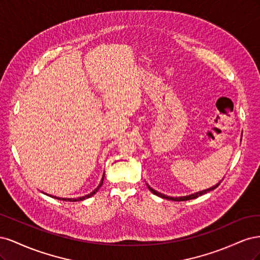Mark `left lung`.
I'll return each mask as SVG.
<instances>
[{"label": "left lung", "mask_w": 260, "mask_h": 260, "mask_svg": "<svg viewBox=\"0 0 260 260\" xmlns=\"http://www.w3.org/2000/svg\"><path fill=\"white\" fill-rule=\"evenodd\" d=\"M219 184H220V182H219L218 184L214 185L212 187L207 188V190L200 191V192H198V193H194V194H191V195H188V196H181V198H171V196H167V195H165V194H161V193H159V192L155 191L154 188H152L151 186H148V185H147V186H148V188H149V191H151L153 194H155V195H157V196H159V198L166 199V200H170V201H175V202H183V201H190V200L196 199V198H199V196H201V195H203V194H206L207 192H210V191H212V190H215V188H216Z\"/></svg>", "instance_id": "8db88e82"}]
</instances>
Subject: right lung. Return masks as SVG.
I'll return each instance as SVG.
<instances>
[{
  "label": "right lung",
  "mask_w": 260,
  "mask_h": 260,
  "mask_svg": "<svg viewBox=\"0 0 260 260\" xmlns=\"http://www.w3.org/2000/svg\"><path fill=\"white\" fill-rule=\"evenodd\" d=\"M103 180H104V175H103V178H102V181H101L100 185L95 188V190H94L93 192H91V193H90V194H88V195L81 196V198H78V199H60V198H56V196H52V198H55V199L60 200V201H67V202H79V201H83V200H85V199H89V198H91V196H93L94 194H95V193L99 191V188L102 186V184H103Z\"/></svg>",
  "instance_id": "1"
}]
</instances>
